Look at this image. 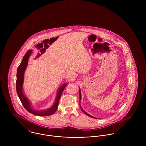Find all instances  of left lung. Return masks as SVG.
<instances>
[{"label": "left lung", "mask_w": 146, "mask_h": 146, "mask_svg": "<svg viewBox=\"0 0 146 146\" xmlns=\"http://www.w3.org/2000/svg\"><path fill=\"white\" fill-rule=\"evenodd\" d=\"M79 96H80V101H81V99H82V94H81V91H80V89L79 88ZM80 108H81V109H82V111L85 114V115H86L87 116H89V117H92V118H95L96 119V117H93V116H91V115H90L89 114H88L87 112H86L82 108V107H81V105L80 104Z\"/></svg>", "instance_id": "8db88e82"}]
</instances>
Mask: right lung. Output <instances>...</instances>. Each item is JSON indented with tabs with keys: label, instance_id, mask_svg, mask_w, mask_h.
I'll list each match as a JSON object with an SVG mask.
<instances>
[{
	"label": "right lung",
	"instance_id": "obj_1",
	"mask_svg": "<svg viewBox=\"0 0 146 146\" xmlns=\"http://www.w3.org/2000/svg\"><path fill=\"white\" fill-rule=\"evenodd\" d=\"M32 52H33L32 50H29L26 52V53L23 57V59L21 61L20 66L17 68V80H16V84L17 93L21 101L22 104L28 112L40 116H49L53 114L56 111L58 108V105L60 97L61 96V94L62 93L64 88L66 87L67 83H64V84H63L59 88V89L57 91L56 100L51 107L49 108L47 110H35L34 108H33L31 106V104L30 103L28 98L26 97V96L25 95L23 90L24 74L28 64L29 59L31 54H32Z\"/></svg>",
	"mask_w": 146,
	"mask_h": 146
}]
</instances>
